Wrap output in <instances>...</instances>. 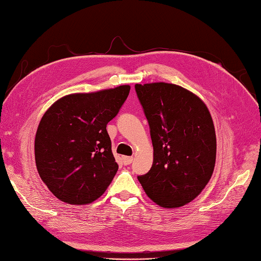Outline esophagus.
<instances>
[{"mask_svg": "<svg viewBox=\"0 0 261 261\" xmlns=\"http://www.w3.org/2000/svg\"><path fill=\"white\" fill-rule=\"evenodd\" d=\"M122 162L125 165H130L132 162H133V157H123Z\"/></svg>", "mask_w": 261, "mask_h": 261, "instance_id": "esophagus-1", "label": "esophagus"}]
</instances>
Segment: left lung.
Masks as SVG:
<instances>
[{"label":"left lung","instance_id":"1","mask_svg":"<svg viewBox=\"0 0 261 261\" xmlns=\"http://www.w3.org/2000/svg\"><path fill=\"white\" fill-rule=\"evenodd\" d=\"M150 127L153 163L138 176L145 194L163 207L184 206L202 193L216 165L211 114L198 96L180 86L135 85Z\"/></svg>","mask_w":261,"mask_h":261}]
</instances>
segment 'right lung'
Listing matches in <instances>:
<instances>
[{"label":"right lung","mask_w":261,"mask_h":261,"mask_svg":"<svg viewBox=\"0 0 261 261\" xmlns=\"http://www.w3.org/2000/svg\"><path fill=\"white\" fill-rule=\"evenodd\" d=\"M130 87L66 95L43 114L35 135L39 175L62 202L93 203L118 171L107 130Z\"/></svg>","instance_id":"1"}]
</instances>
